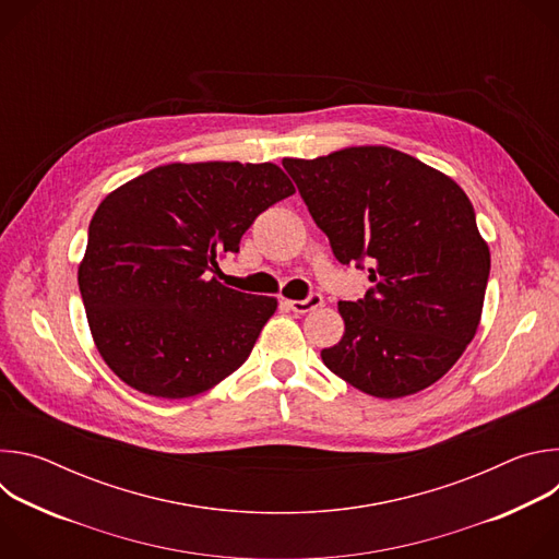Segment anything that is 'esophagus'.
<instances>
[{
  "label": "esophagus",
  "instance_id": "esophagus-1",
  "mask_svg": "<svg viewBox=\"0 0 559 559\" xmlns=\"http://www.w3.org/2000/svg\"><path fill=\"white\" fill-rule=\"evenodd\" d=\"M285 305H287L292 311H296V313H307V311H311V309L323 305V296H321V294H309L305 300H285Z\"/></svg>",
  "mask_w": 559,
  "mask_h": 559
}]
</instances>
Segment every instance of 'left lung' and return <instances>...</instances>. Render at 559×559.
Segmentation results:
<instances>
[{
    "label": "left lung",
    "instance_id": "1",
    "mask_svg": "<svg viewBox=\"0 0 559 559\" xmlns=\"http://www.w3.org/2000/svg\"><path fill=\"white\" fill-rule=\"evenodd\" d=\"M313 223L343 263L373 283L341 300L345 334L323 349L330 371L376 397L440 380L480 325L491 254L464 190L384 145L283 158Z\"/></svg>",
    "mask_w": 559,
    "mask_h": 559
}]
</instances>
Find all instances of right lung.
<instances>
[{
  "mask_svg": "<svg viewBox=\"0 0 559 559\" xmlns=\"http://www.w3.org/2000/svg\"><path fill=\"white\" fill-rule=\"evenodd\" d=\"M294 192L274 164L207 162L158 166L102 201L79 292L102 358L126 384L177 401L248 360L276 298L212 274L254 218Z\"/></svg>",
  "mask_w": 559,
  "mask_h": 559,
  "instance_id": "1",
  "label": "right lung"
}]
</instances>
